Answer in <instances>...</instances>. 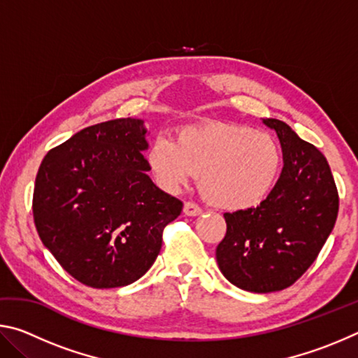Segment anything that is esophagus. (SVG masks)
<instances>
[{
    "instance_id": "esophagus-1",
    "label": "esophagus",
    "mask_w": 358,
    "mask_h": 358,
    "mask_svg": "<svg viewBox=\"0 0 358 358\" xmlns=\"http://www.w3.org/2000/svg\"><path fill=\"white\" fill-rule=\"evenodd\" d=\"M183 213L186 216H199V215H202V208L194 202H186L183 207Z\"/></svg>"
}]
</instances>
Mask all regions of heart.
I'll use <instances>...</instances> for the list:
<instances>
[{
    "instance_id": "b5f03b06",
    "label": "heart",
    "mask_w": 358,
    "mask_h": 358,
    "mask_svg": "<svg viewBox=\"0 0 358 358\" xmlns=\"http://www.w3.org/2000/svg\"><path fill=\"white\" fill-rule=\"evenodd\" d=\"M281 162L280 143L270 132L229 123L185 126L175 142L159 136L147 151V166L162 189L178 192L199 173L205 199L232 211L266 201Z\"/></svg>"
}]
</instances>
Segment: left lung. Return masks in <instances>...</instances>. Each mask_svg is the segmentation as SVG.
I'll list each match as a JSON object with an SVG mask.
<instances>
[{"instance_id":"8db88e82","label":"left lung","mask_w":358,"mask_h":358,"mask_svg":"<svg viewBox=\"0 0 358 358\" xmlns=\"http://www.w3.org/2000/svg\"><path fill=\"white\" fill-rule=\"evenodd\" d=\"M282 150L273 192L256 208L224 213L216 248L221 273L248 292L268 294L299 280L316 260L338 216V191L325 156L284 121L266 118Z\"/></svg>"}]
</instances>
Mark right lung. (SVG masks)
Returning <instances> with one entry per match:
<instances>
[{
	"instance_id": "1",
	"label": "right lung",
	"mask_w": 358,
	"mask_h": 358,
	"mask_svg": "<svg viewBox=\"0 0 358 358\" xmlns=\"http://www.w3.org/2000/svg\"><path fill=\"white\" fill-rule=\"evenodd\" d=\"M143 120L88 126L48 151L36 177L34 224L59 265L85 286L142 278L183 203L148 177Z\"/></svg>"
}]
</instances>
